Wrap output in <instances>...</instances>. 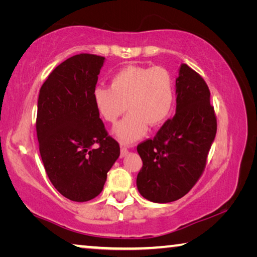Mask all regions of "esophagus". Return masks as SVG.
<instances>
[{
	"instance_id": "obj_1",
	"label": "esophagus",
	"mask_w": 257,
	"mask_h": 257,
	"mask_svg": "<svg viewBox=\"0 0 257 257\" xmlns=\"http://www.w3.org/2000/svg\"><path fill=\"white\" fill-rule=\"evenodd\" d=\"M129 153V150H128V147L127 146H121V151H120V156L121 158H123V156H125Z\"/></svg>"
}]
</instances>
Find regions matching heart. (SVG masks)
I'll list each match as a JSON object with an SVG mask.
<instances>
[{"instance_id":"heart-1","label":"heart","mask_w":257,"mask_h":257,"mask_svg":"<svg viewBox=\"0 0 257 257\" xmlns=\"http://www.w3.org/2000/svg\"><path fill=\"white\" fill-rule=\"evenodd\" d=\"M176 88L171 72L163 67L129 66L112 77L110 87L98 85L93 90V103L99 116L116 125L115 136L122 143H133L149 128L158 127L170 116L175 105Z\"/></svg>"}]
</instances>
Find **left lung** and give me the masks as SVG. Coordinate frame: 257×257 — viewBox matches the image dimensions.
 <instances>
[{
    "label": "left lung",
    "instance_id": "8db88e82",
    "mask_svg": "<svg viewBox=\"0 0 257 257\" xmlns=\"http://www.w3.org/2000/svg\"><path fill=\"white\" fill-rule=\"evenodd\" d=\"M177 108L153 139L137 146L143 167L137 188L154 203H170L188 193L205 169L215 138L216 116L205 80L187 64L176 79Z\"/></svg>",
    "mask_w": 257,
    "mask_h": 257
}]
</instances>
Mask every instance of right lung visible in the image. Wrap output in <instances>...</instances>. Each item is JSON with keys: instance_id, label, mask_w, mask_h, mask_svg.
<instances>
[{"instance_id": "add662e5", "label": "right lung", "mask_w": 257, "mask_h": 257, "mask_svg": "<svg viewBox=\"0 0 257 257\" xmlns=\"http://www.w3.org/2000/svg\"><path fill=\"white\" fill-rule=\"evenodd\" d=\"M103 56L81 53L59 64L41 87L36 132L43 164L52 185L73 202L103 190L120 155L93 103Z\"/></svg>"}]
</instances>
